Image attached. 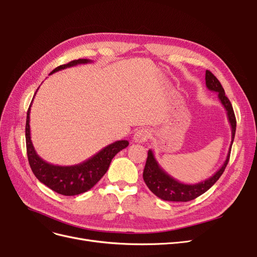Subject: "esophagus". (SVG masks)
<instances>
[{
	"instance_id": "34e87169",
	"label": "esophagus",
	"mask_w": 257,
	"mask_h": 257,
	"mask_svg": "<svg viewBox=\"0 0 257 257\" xmlns=\"http://www.w3.org/2000/svg\"><path fill=\"white\" fill-rule=\"evenodd\" d=\"M150 137H151V131L149 128H141L136 131V133L134 135V141L135 143L144 144L149 141Z\"/></svg>"
}]
</instances>
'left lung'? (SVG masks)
Wrapping results in <instances>:
<instances>
[{
  "instance_id": "1",
  "label": "left lung",
  "mask_w": 257,
  "mask_h": 257,
  "mask_svg": "<svg viewBox=\"0 0 257 257\" xmlns=\"http://www.w3.org/2000/svg\"><path fill=\"white\" fill-rule=\"evenodd\" d=\"M206 85L210 91L217 92V96L221 100L222 105L227 111V118L231 126V143L229 146V150L227 153L226 160H225L222 167L217 172L205 181H201L195 184H185L176 180L175 178L169 176L164 169H163L158 161L155 160L152 150L148 151V158L146 162V166L144 169V180L150 191L157 195L159 198L167 201H190L200 196L201 194L207 192L211 186L219 180V178L224 173L226 165L228 164L230 149L232 142H234L236 133V116L234 109L229 102V99L225 95L224 89L216 77L210 72L206 71Z\"/></svg>"
}]
</instances>
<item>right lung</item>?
I'll list each match as a JSON object with an SVG mask.
<instances>
[{
  "label": "right lung",
  "instance_id": "obj_1",
  "mask_svg": "<svg viewBox=\"0 0 257 257\" xmlns=\"http://www.w3.org/2000/svg\"><path fill=\"white\" fill-rule=\"evenodd\" d=\"M90 62L92 61L88 59L74 60L67 64H63L56 67L50 73V75L61 71V69L72 67L78 64L90 63ZM31 105H32V103H31ZM31 105L28 109L26 123V142L29 164L38 180L45 185H47L52 191L61 194V195L74 196L92 189L93 186L100 180V178L106 174L114 155L128 146L127 141H118L113 144L108 145L104 149L93 155L92 158L80 163L78 165L59 166L50 164V163L45 162L42 158L38 157V154L36 153L33 147L32 141H31Z\"/></svg>",
  "mask_w": 257,
  "mask_h": 257
}]
</instances>
